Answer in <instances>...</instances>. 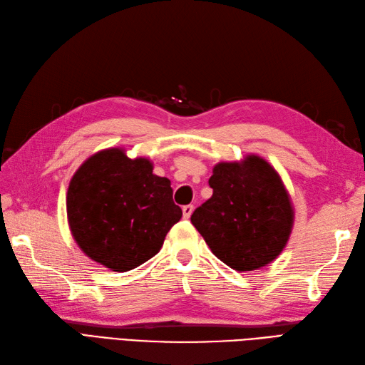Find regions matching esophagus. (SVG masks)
<instances>
[{
    "label": "esophagus",
    "mask_w": 365,
    "mask_h": 365,
    "mask_svg": "<svg viewBox=\"0 0 365 365\" xmlns=\"http://www.w3.org/2000/svg\"><path fill=\"white\" fill-rule=\"evenodd\" d=\"M182 211H183V217L185 219H190L192 211H194V207H192V205H185V207L182 208Z\"/></svg>",
    "instance_id": "esophagus-1"
}]
</instances>
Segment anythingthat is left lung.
Segmentation results:
<instances>
[{"instance_id":"left-lung-1","label":"left lung","mask_w":365,"mask_h":365,"mask_svg":"<svg viewBox=\"0 0 365 365\" xmlns=\"http://www.w3.org/2000/svg\"><path fill=\"white\" fill-rule=\"evenodd\" d=\"M211 197L195 208L191 223L223 264L253 272L280 255L293 227V208L274 168L257 155L217 163Z\"/></svg>"}]
</instances>
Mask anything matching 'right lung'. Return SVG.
<instances>
[{
  "mask_svg": "<svg viewBox=\"0 0 365 365\" xmlns=\"http://www.w3.org/2000/svg\"><path fill=\"white\" fill-rule=\"evenodd\" d=\"M68 220L83 253L112 272H129L160 251L182 217L171 182L148 158L110 148L89 157L69 183Z\"/></svg>",
  "mask_w": 365,
  "mask_h": 365,
  "instance_id": "1",
  "label": "right lung"
}]
</instances>
